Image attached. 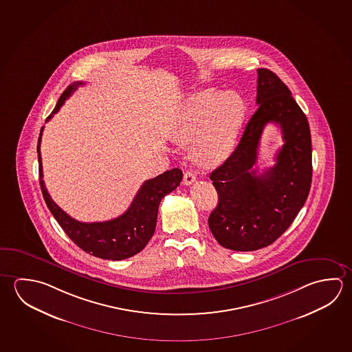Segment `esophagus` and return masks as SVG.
<instances>
[{
  "label": "esophagus",
  "mask_w": 352,
  "mask_h": 352,
  "mask_svg": "<svg viewBox=\"0 0 352 352\" xmlns=\"http://www.w3.org/2000/svg\"><path fill=\"white\" fill-rule=\"evenodd\" d=\"M197 180V177H195V174L192 173V172H185L184 178H183V184L184 185H191L194 182Z\"/></svg>",
  "instance_id": "obj_1"
}]
</instances>
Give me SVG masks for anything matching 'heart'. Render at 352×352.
Segmentation results:
<instances>
[{
	"label": "heart",
	"mask_w": 352,
	"mask_h": 352,
	"mask_svg": "<svg viewBox=\"0 0 352 352\" xmlns=\"http://www.w3.org/2000/svg\"><path fill=\"white\" fill-rule=\"evenodd\" d=\"M243 118L245 102L239 94L203 90L192 94L180 106L172 140L180 146L195 142V162L201 167L214 168L232 153Z\"/></svg>",
	"instance_id": "1"
}]
</instances>
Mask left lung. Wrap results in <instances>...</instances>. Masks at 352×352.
Masks as SVG:
<instances>
[{
	"instance_id": "obj_1",
	"label": "left lung",
	"mask_w": 352,
	"mask_h": 352,
	"mask_svg": "<svg viewBox=\"0 0 352 352\" xmlns=\"http://www.w3.org/2000/svg\"><path fill=\"white\" fill-rule=\"evenodd\" d=\"M257 111L223 164L210 174L219 203L210 214L216 241L234 251L270 246L294 221L311 185V136L308 120L288 87L268 69H258ZM279 124L284 146L276 164L258 174V141L267 123Z\"/></svg>"
}]
</instances>
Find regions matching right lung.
Wrapping results in <instances>:
<instances>
[{
	"label": "right lung",
	"mask_w": 352,
	"mask_h": 352,
	"mask_svg": "<svg viewBox=\"0 0 352 352\" xmlns=\"http://www.w3.org/2000/svg\"><path fill=\"white\" fill-rule=\"evenodd\" d=\"M82 84V81H76L65 89V91L58 100L54 110L52 111V115L47 118V121H50L53 115L59 111L64 101L74 93L76 87ZM43 129L42 127L39 133L37 146L39 184L48 209L65 231V234H68L69 239L76 246L80 247L82 251L102 259L120 261L141 252L155 234L158 208L162 199L178 188L183 179V172L178 168H174L172 170L160 174L155 178L146 180L132 200L130 208L118 217L106 221H79L69 216L53 201L44 185L41 157Z\"/></svg>",
	"instance_id": "right-lung-1"
}]
</instances>
